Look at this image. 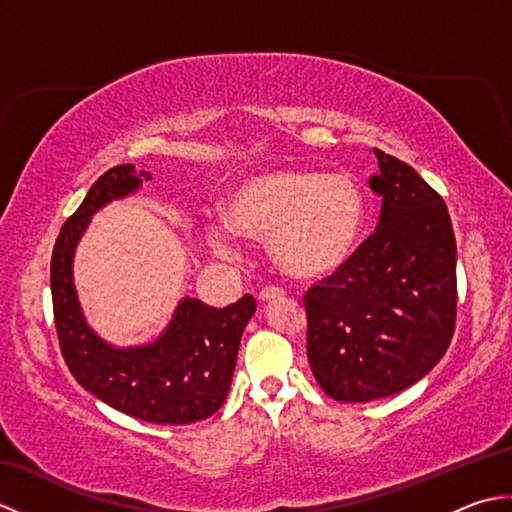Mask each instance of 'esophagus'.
<instances>
[{
    "label": "esophagus",
    "instance_id": "1",
    "mask_svg": "<svg viewBox=\"0 0 512 512\" xmlns=\"http://www.w3.org/2000/svg\"><path fill=\"white\" fill-rule=\"evenodd\" d=\"M277 299H284V290L264 288L262 292H259V301H262V303H270V301H277Z\"/></svg>",
    "mask_w": 512,
    "mask_h": 512
}]
</instances>
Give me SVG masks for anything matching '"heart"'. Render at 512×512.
Wrapping results in <instances>:
<instances>
[{"label": "heart", "mask_w": 512, "mask_h": 512, "mask_svg": "<svg viewBox=\"0 0 512 512\" xmlns=\"http://www.w3.org/2000/svg\"><path fill=\"white\" fill-rule=\"evenodd\" d=\"M222 215L233 235L253 242L268 239V255L281 273L321 279L352 255L365 202L347 173L279 167L239 180L226 195ZM225 229L211 226L209 237L217 253L231 255L233 242Z\"/></svg>", "instance_id": "1"}]
</instances>
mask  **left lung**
<instances>
[{"instance_id": "left-lung-1", "label": "left lung", "mask_w": 512, "mask_h": 512, "mask_svg": "<svg viewBox=\"0 0 512 512\" xmlns=\"http://www.w3.org/2000/svg\"><path fill=\"white\" fill-rule=\"evenodd\" d=\"M383 198L376 231L303 303L308 361L321 389L369 402L416 385L449 350L458 310L447 204L413 167L374 149Z\"/></svg>"}]
</instances>
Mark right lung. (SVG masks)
I'll return each instance as SVG.
<instances>
[{"instance_id": "right-lung-1", "label": "right lung", "mask_w": 512, "mask_h": 512, "mask_svg": "<svg viewBox=\"0 0 512 512\" xmlns=\"http://www.w3.org/2000/svg\"><path fill=\"white\" fill-rule=\"evenodd\" d=\"M143 180H151V173L136 171L134 165L105 171L63 224L50 264L54 325L65 363L92 396L145 422L191 424L213 416L226 400L255 299L244 295L217 310L184 297L154 343L114 347L85 321L74 288V248L92 215L107 202L134 193Z\"/></svg>"}]
</instances>
